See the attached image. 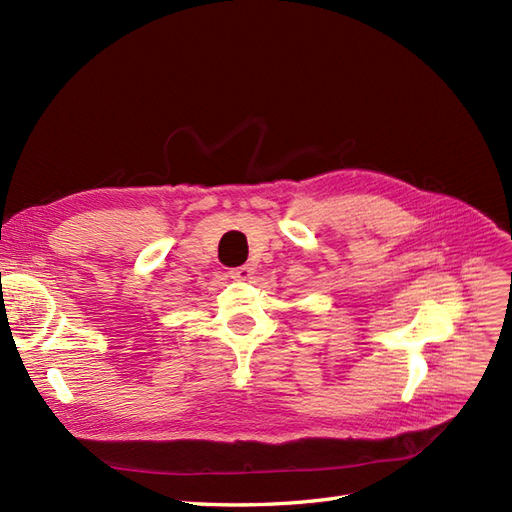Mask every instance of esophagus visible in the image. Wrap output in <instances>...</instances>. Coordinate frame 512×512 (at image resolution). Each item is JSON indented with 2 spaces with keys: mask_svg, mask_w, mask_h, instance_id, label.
I'll return each instance as SVG.
<instances>
[{
  "mask_svg": "<svg viewBox=\"0 0 512 512\" xmlns=\"http://www.w3.org/2000/svg\"><path fill=\"white\" fill-rule=\"evenodd\" d=\"M228 275L232 277V280H250V277H252V267L243 265V267H237V269H230Z\"/></svg>",
  "mask_w": 512,
  "mask_h": 512,
  "instance_id": "34e87169",
  "label": "esophagus"
}]
</instances>
